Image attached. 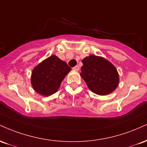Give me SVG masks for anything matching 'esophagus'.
I'll return each mask as SVG.
<instances>
[{
	"label": "esophagus",
	"mask_w": 147,
	"mask_h": 147,
	"mask_svg": "<svg viewBox=\"0 0 147 147\" xmlns=\"http://www.w3.org/2000/svg\"><path fill=\"white\" fill-rule=\"evenodd\" d=\"M73 70H76V71H78V70H79V65H76V66L74 67V68H73Z\"/></svg>",
	"instance_id": "obj_1"
}]
</instances>
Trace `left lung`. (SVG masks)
I'll use <instances>...</instances> for the list:
<instances>
[{"instance_id": "obj_1", "label": "left lung", "mask_w": 147, "mask_h": 147, "mask_svg": "<svg viewBox=\"0 0 147 147\" xmlns=\"http://www.w3.org/2000/svg\"><path fill=\"white\" fill-rule=\"evenodd\" d=\"M80 75L94 93L106 95L117 87L119 75L115 66L102 57L90 55L82 60Z\"/></svg>"}]
</instances>
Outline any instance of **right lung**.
<instances>
[{"label": "right lung", "instance_id": "obj_1", "mask_svg": "<svg viewBox=\"0 0 147 147\" xmlns=\"http://www.w3.org/2000/svg\"><path fill=\"white\" fill-rule=\"evenodd\" d=\"M71 68L63 61L52 55L34 68L32 73V85L40 95L48 96L56 92Z\"/></svg>", "mask_w": 147, "mask_h": 147}]
</instances>
